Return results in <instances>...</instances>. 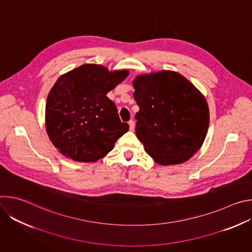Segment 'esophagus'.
I'll return each instance as SVG.
<instances>
[{"instance_id": "1", "label": "esophagus", "mask_w": 252, "mask_h": 252, "mask_svg": "<svg viewBox=\"0 0 252 252\" xmlns=\"http://www.w3.org/2000/svg\"><path fill=\"white\" fill-rule=\"evenodd\" d=\"M128 126H129V129H130V130H133V129H134V122H133L132 120H130V121L128 122Z\"/></svg>"}]
</instances>
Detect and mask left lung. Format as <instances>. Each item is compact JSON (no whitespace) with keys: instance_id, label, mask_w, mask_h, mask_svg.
Wrapping results in <instances>:
<instances>
[{"instance_id":"left-lung-1","label":"left lung","mask_w":252,"mask_h":252,"mask_svg":"<svg viewBox=\"0 0 252 252\" xmlns=\"http://www.w3.org/2000/svg\"><path fill=\"white\" fill-rule=\"evenodd\" d=\"M137 138L159 164L183 163L202 146L209 110L202 94L172 70L137 76L132 82Z\"/></svg>"}]
</instances>
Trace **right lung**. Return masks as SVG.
<instances>
[{
    "mask_svg": "<svg viewBox=\"0 0 252 252\" xmlns=\"http://www.w3.org/2000/svg\"><path fill=\"white\" fill-rule=\"evenodd\" d=\"M128 76L86 63L61 76L46 103V128L53 145L66 158L94 162L109 154L128 130L117 106L106 96Z\"/></svg>",
    "mask_w": 252,
    "mask_h": 252,
    "instance_id": "add662e5",
    "label": "right lung"
}]
</instances>
